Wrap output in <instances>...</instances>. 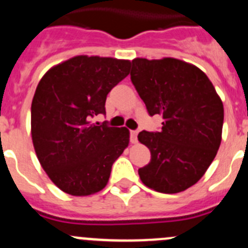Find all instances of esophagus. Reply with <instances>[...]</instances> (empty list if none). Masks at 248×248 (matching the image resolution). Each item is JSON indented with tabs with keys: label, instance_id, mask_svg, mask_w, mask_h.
I'll return each mask as SVG.
<instances>
[{
	"label": "esophagus",
	"instance_id": "esophagus-1",
	"mask_svg": "<svg viewBox=\"0 0 248 248\" xmlns=\"http://www.w3.org/2000/svg\"><path fill=\"white\" fill-rule=\"evenodd\" d=\"M137 137H138V131H131V141L133 144L137 143Z\"/></svg>",
	"mask_w": 248,
	"mask_h": 248
}]
</instances>
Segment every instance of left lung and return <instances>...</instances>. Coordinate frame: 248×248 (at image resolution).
I'll return each mask as SVG.
<instances>
[{"label": "left lung", "instance_id": "8db88e82", "mask_svg": "<svg viewBox=\"0 0 248 248\" xmlns=\"http://www.w3.org/2000/svg\"><path fill=\"white\" fill-rule=\"evenodd\" d=\"M132 83L160 132L141 131L138 140L151 160L138 173L144 185L163 194L186 190L201 179L222 141L224 108L198 66L175 58L132 60Z\"/></svg>", "mask_w": 248, "mask_h": 248}]
</instances>
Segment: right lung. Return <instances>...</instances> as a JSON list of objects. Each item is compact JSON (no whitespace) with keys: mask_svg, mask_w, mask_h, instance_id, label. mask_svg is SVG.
Wrapping results in <instances>:
<instances>
[{"mask_svg":"<svg viewBox=\"0 0 248 248\" xmlns=\"http://www.w3.org/2000/svg\"><path fill=\"white\" fill-rule=\"evenodd\" d=\"M131 62L76 55L43 75L31 104L35 153L49 179L73 196L108 184L112 163L129 143L126 127L93 124L105 114L107 95L129 74Z\"/></svg>","mask_w":248,"mask_h":248,"instance_id":"obj_1","label":"right lung"}]
</instances>
